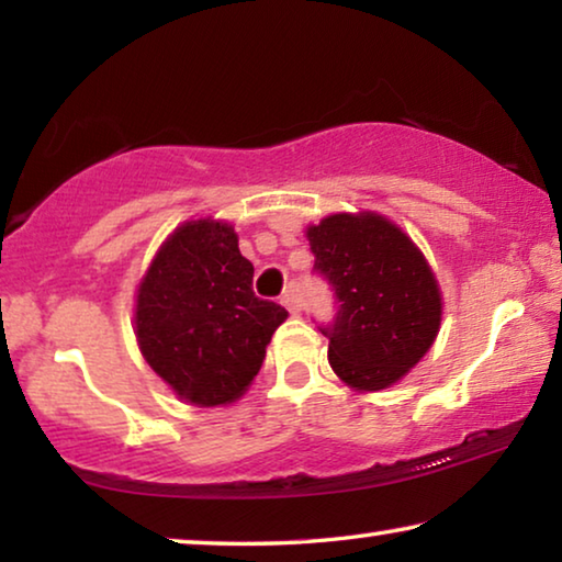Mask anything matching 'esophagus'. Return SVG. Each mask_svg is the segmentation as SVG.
Instances as JSON below:
<instances>
[{"mask_svg":"<svg viewBox=\"0 0 562 562\" xmlns=\"http://www.w3.org/2000/svg\"><path fill=\"white\" fill-rule=\"evenodd\" d=\"M280 303L290 310L292 315L295 313H300V297H297V290L295 288H290V290H284V295H282V300Z\"/></svg>","mask_w":562,"mask_h":562,"instance_id":"esophagus-1","label":"esophagus"}]
</instances>
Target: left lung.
<instances>
[{"label":"left lung","mask_w":562,"mask_h":562,"mask_svg":"<svg viewBox=\"0 0 562 562\" xmlns=\"http://www.w3.org/2000/svg\"><path fill=\"white\" fill-rule=\"evenodd\" d=\"M313 272L328 280L338 313L321 325L333 371L356 391L404 379L431 348L441 292L412 239L383 216L333 214L307 227Z\"/></svg>","instance_id":"8db88e82"}]
</instances>
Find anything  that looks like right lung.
I'll use <instances>...</instances> for the list:
<instances>
[{
  "instance_id": "add662e5",
  "label": "right lung",
  "mask_w": 562,
  "mask_h": 562,
  "mask_svg": "<svg viewBox=\"0 0 562 562\" xmlns=\"http://www.w3.org/2000/svg\"><path fill=\"white\" fill-rule=\"evenodd\" d=\"M252 278L232 224L199 220L164 241L138 284L140 353L189 404L237 401L288 317L282 305L255 295Z\"/></svg>"
}]
</instances>
